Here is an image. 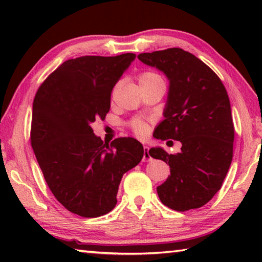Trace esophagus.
Wrapping results in <instances>:
<instances>
[{"label":"esophagus","mask_w":262,"mask_h":262,"mask_svg":"<svg viewBox=\"0 0 262 262\" xmlns=\"http://www.w3.org/2000/svg\"><path fill=\"white\" fill-rule=\"evenodd\" d=\"M143 151H144V154H143V162H149L150 159H151V156H150V154H149V148L148 147H143Z\"/></svg>","instance_id":"esophagus-1"}]
</instances>
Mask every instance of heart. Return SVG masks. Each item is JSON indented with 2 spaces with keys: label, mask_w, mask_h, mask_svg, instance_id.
<instances>
[{
  "label": "heart",
  "mask_w": 262,
  "mask_h": 262,
  "mask_svg": "<svg viewBox=\"0 0 262 262\" xmlns=\"http://www.w3.org/2000/svg\"><path fill=\"white\" fill-rule=\"evenodd\" d=\"M158 76L157 75H155L152 73H144L142 74L140 78H139V82H144V81H149V79H154V78H157ZM148 125L147 123L142 122V121H136L134 123V132L136 133L139 136H145L148 134Z\"/></svg>",
  "instance_id": "1"
}]
</instances>
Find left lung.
<instances>
[{"instance_id":"1","label":"left lung","mask_w":262,"mask_h":262,"mask_svg":"<svg viewBox=\"0 0 262 262\" xmlns=\"http://www.w3.org/2000/svg\"><path fill=\"white\" fill-rule=\"evenodd\" d=\"M137 59L168 81L156 139L181 142L176 155L162 147L149 150L171 171L157 187L159 200L177 211L200 208L221 189L232 161L234 130L227 90L206 63L181 48L141 53Z\"/></svg>"}]
</instances>
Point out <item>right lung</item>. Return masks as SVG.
Here are the masks:
<instances>
[{
    "label": "right lung",
    "instance_id": "add662e5",
    "mask_svg": "<svg viewBox=\"0 0 262 262\" xmlns=\"http://www.w3.org/2000/svg\"><path fill=\"white\" fill-rule=\"evenodd\" d=\"M136 55L81 56L54 70L33 100L31 144L48 187L69 211L107 214L117 205L122 176L143 157V145L120 137L111 145L91 125L104 120L111 92Z\"/></svg>",
    "mask_w": 262,
    "mask_h": 262
}]
</instances>
